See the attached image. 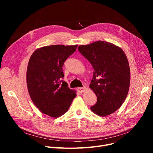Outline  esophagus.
<instances>
[{"instance_id": "1", "label": "esophagus", "mask_w": 153, "mask_h": 153, "mask_svg": "<svg viewBox=\"0 0 153 153\" xmlns=\"http://www.w3.org/2000/svg\"><path fill=\"white\" fill-rule=\"evenodd\" d=\"M85 87H78L77 89V92H79V93H82V92H84V91H85Z\"/></svg>"}]
</instances>
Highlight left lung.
<instances>
[{"label": "left lung", "instance_id": "obj_1", "mask_svg": "<svg viewBox=\"0 0 153 153\" xmlns=\"http://www.w3.org/2000/svg\"><path fill=\"white\" fill-rule=\"evenodd\" d=\"M78 51L94 69L90 87L97 100L91 110L101 117L113 114L124 102L130 87V69L125 53L103 41L81 45Z\"/></svg>", "mask_w": 153, "mask_h": 153}]
</instances>
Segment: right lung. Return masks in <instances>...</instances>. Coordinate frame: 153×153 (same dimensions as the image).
Masks as SVG:
<instances>
[{
	"label": "right lung",
	"instance_id": "1",
	"mask_svg": "<svg viewBox=\"0 0 153 153\" xmlns=\"http://www.w3.org/2000/svg\"><path fill=\"white\" fill-rule=\"evenodd\" d=\"M77 45H51L36 50L30 58L27 83L30 97L42 113L58 117L68 110L76 91L63 81L64 62Z\"/></svg>",
	"mask_w": 153,
	"mask_h": 153
}]
</instances>
